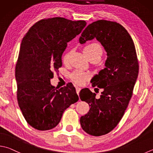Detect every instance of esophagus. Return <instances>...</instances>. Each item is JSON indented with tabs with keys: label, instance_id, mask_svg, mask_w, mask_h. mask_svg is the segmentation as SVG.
I'll use <instances>...</instances> for the list:
<instances>
[{
	"label": "esophagus",
	"instance_id": "obj_1",
	"mask_svg": "<svg viewBox=\"0 0 153 153\" xmlns=\"http://www.w3.org/2000/svg\"><path fill=\"white\" fill-rule=\"evenodd\" d=\"M80 90H81V88L79 87V86H76V93L78 94V95L79 94V93H80Z\"/></svg>",
	"mask_w": 153,
	"mask_h": 153
}]
</instances>
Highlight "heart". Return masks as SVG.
<instances>
[{"mask_svg": "<svg viewBox=\"0 0 153 153\" xmlns=\"http://www.w3.org/2000/svg\"><path fill=\"white\" fill-rule=\"evenodd\" d=\"M84 53L89 59L91 57H99L101 58L102 55V48L99 44L96 42L91 43L84 48ZM71 51H67L62 56V60L64 63H67L71 57ZM90 79V74L86 72L76 71L71 74V79L76 85H83L86 81Z\"/></svg>", "mask_w": 153, "mask_h": 153, "instance_id": "obj_1", "label": "heart"}]
</instances>
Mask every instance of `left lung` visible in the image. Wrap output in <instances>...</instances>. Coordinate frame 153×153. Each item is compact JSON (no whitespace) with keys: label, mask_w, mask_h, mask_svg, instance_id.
Masks as SVG:
<instances>
[{"label":"left lung","mask_w":153,"mask_h":153,"mask_svg":"<svg viewBox=\"0 0 153 153\" xmlns=\"http://www.w3.org/2000/svg\"><path fill=\"white\" fill-rule=\"evenodd\" d=\"M94 38L107 53L105 68L91 80L93 87L102 88V92L97 99L89 89L80 91V99L91 108L80 117V123L86 133L99 137L113 130L121 120L131 99L139 67L134 42L119 23L106 20L93 22L83 30L79 42L84 44Z\"/></svg>","instance_id":"obj_1"}]
</instances>
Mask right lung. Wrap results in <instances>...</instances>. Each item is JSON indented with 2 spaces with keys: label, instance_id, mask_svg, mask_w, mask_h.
<instances>
[{
  "label": "right lung",
  "instance_id": "obj_1",
  "mask_svg": "<svg viewBox=\"0 0 153 153\" xmlns=\"http://www.w3.org/2000/svg\"><path fill=\"white\" fill-rule=\"evenodd\" d=\"M86 25L62 17L42 19L22 39L15 68L17 100L26 121L37 130L55 127L66 109L79 100L72 83L57 89L51 79L62 67L67 42Z\"/></svg>",
  "mask_w": 153,
  "mask_h": 153
}]
</instances>
